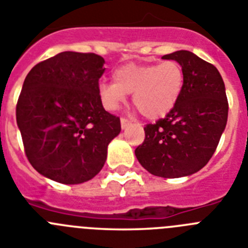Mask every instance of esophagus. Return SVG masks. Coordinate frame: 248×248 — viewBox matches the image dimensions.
<instances>
[{
  "label": "esophagus",
  "mask_w": 248,
  "mask_h": 248,
  "mask_svg": "<svg viewBox=\"0 0 248 248\" xmlns=\"http://www.w3.org/2000/svg\"><path fill=\"white\" fill-rule=\"evenodd\" d=\"M120 124H122V129H126L129 125H130L131 122L130 120L125 119V118H122V119H120Z\"/></svg>",
  "instance_id": "obj_1"
}]
</instances>
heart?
<instances>
[{"label":"heart","mask_w":248,"mask_h":248,"mask_svg":"<svg viewBox=\"0 0 248 248\" xmlns=\"http://www.w3.org/2000/svg\"><path fill=\"white\" fill-rule=\"evenodd\" d=\"M114 82H100L98 93L108 110H117L133 93V104L148 119H157L175 107L184 88L185 76L176 61L160 64H126L113 74Z\"/></svg>","instance_id":"obj_1"}]
</instances>
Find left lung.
<instances>
[{"label":"left lung","instance_id":"1","mask_svg":"<svg viewBox=\"0 0 248 248\" xmlns=\"http://www.w3.org/2000/svg\"><path fill=\"white\" fill-rule=\"evenodd\" d=\"M163 58L183 67L184 88L166 117L144 128L145 139L135 155L155 176H189L209 163L226 128L225 83L217 68L189 50H176Z\"/></svg>","mask_w":248,"mask_h":248}]
</instances>
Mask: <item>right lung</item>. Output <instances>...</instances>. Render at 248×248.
I'll list each match as a JSON object with an SVG mask.
<instances>
[{
    "mask_svg": "<svg viewBox=\"0 0 248 248\" xmlns=\"http://www.w3.org/2000/svg\"><path fill=\"white\" fill-rule=\"evenodd\" d=\"M95 53L62 52L34 65L16 107L17 125L31 165L61 184H82L104 166L120 119L98 93L105 68Z\"/></svg>",
    "mask_w": 248,
    "mask_h": 248,
    "instance_id": "obj_1",
    "label": "right lung"
}]
</instances>
